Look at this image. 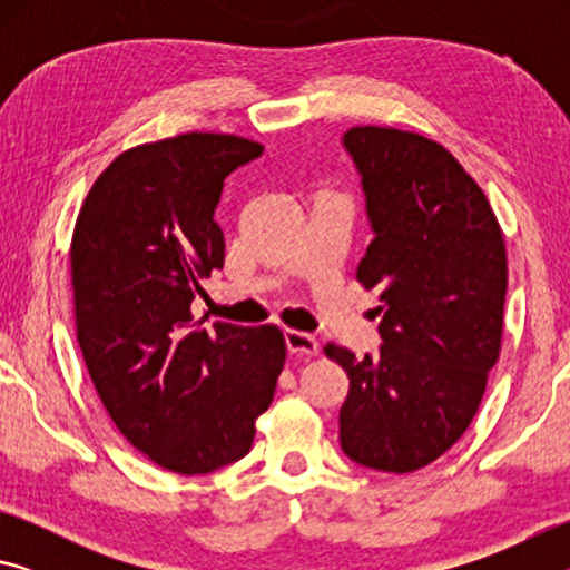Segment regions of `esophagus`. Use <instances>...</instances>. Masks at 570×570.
Returning a JSON list of instances; mask_svg holds the SVG:
<instances>
[{
    "label": "esophagus",
    "instance_id": "1",
    "mask_svg": "<svg viewBox=\"0 0 570 570\" xmlns=\"http://www.w3.org/2000/svg\"><path fill=\"white\" fill-rule=\"evenodd\" d=\"M286 346L292 354H306V356H314L320 352V342H316L314 334H306V332H298V330H288L286 332Z\"/></svg>",
    "mask_w": 570,
    "mask_h": 570
}]
</instances>
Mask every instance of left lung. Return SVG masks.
Listing matches in <instances>:
<instances>
[{
  "label": "left lung",
  "mask_w": 570,
  "mask_h": 570,
  "mask_svg": "<svg viewBox=\"0 0 570 570\" xmlns=\"http://www.w3.org/2000/svg\"><path fill=\"white\" fill-rule=\"evenodd\" d=\"M362 173L372 244L356 282L380 288L377 356L330 342L350 394L340 410L346 458L414 472L470 428L503 342L505 240L475 178L420 132L356 125L344 135Z\"/></svg>",
  "instance_id": "1"
}]
</instances>
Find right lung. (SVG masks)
I'll return each mask as SVG.
<instances>
[{
	"instance_id": "right-lung-1",
	"label": "right lung",
	"mask_w": 570,
	"mask_h": 570,
	"mask_svg": "<svg viewBox=\"0 0 570 570\" xmlns=\"http://www.w3.org/2000/svg\"><path fill=\"white\" fill-rule=\"evenodd\" d=\"M264 146L183 132L120 153L82 200L70 244L77 342L105 410L163 470L204 475L250 450L286 362L276 324H190L224 266V178Z\"/></svg>"
}]
</instances>
